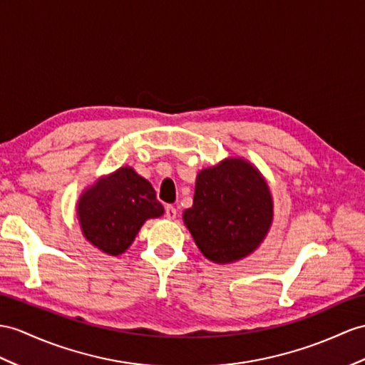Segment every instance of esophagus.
<instances>
[{
    "label": "esophagus",
    "instance_id": "1",
    "mask_svg": "<svg viewBox=\"0 0 365 365\" xmlns=\"http://www.w3.org/2000/svg\"><path fill=\"white\" fill-rule=\"evenodd\" d=\"M178 215V210L173 206H167L165 207V218L167 220H175Z\"/></svg>",
    "mask_w": 365,
    "mask_h": 365
}]
</instances>
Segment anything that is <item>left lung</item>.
I'll use <instances>...</instances> for the list:
<instances>
[{"label": "left lung", "mask_w": 365, "mask_h": 365, "mask_svg": "<svg viewBox=\"0 0 365 365\" xmlns=\"http://www.w3.org/2000/svg\"><path fill=\"white\" fill-rule=\"evenodd\" d=\"M182 220L210 262L223 264L245 259L271 227L269 187L252 164L227 158L198 173L193 206L184 210Z\"/></svg>", "instance_id": "left-lung-1"}]
</instances>
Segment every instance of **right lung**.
I'll list each match as a JSON object with an SVG mask.
<instances>
[{
  "mask_svg": "<svg viewBox=\"0 0 365 365\" xmlns=\"http://www.w3.org/2000/svg\"><path fill=\"white\" fill-rule=\"evenodd\" d=\"M163 213L152 184L131 167H120L97 180L77 202L82 234L108 255L125 252L142 225Z\"/></svg>",
  "mask_w": 365,
  "mask_h": 365,
  "instance_id": "1",
  "label": "right lung"
}]
</instances>
